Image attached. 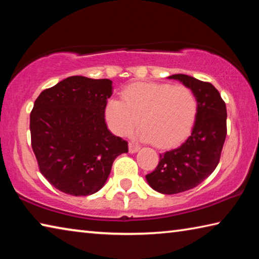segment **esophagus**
I'll return each mask as SVG.
<instances>
[{"label": "esophagus", "mask_w": 259, "mask_h": 259, "mask_svg": "<svg viewBox=\"0 0 259 259\" xmlns=\"http://www.w3.org/2000/svg\"><path fill=\"white\" fill-rule=\"evenodd\" d=\"M140 150V147L138 145H136L134 143H129V152L130 153H136Z\"/></svg>", "instance_id": "obj_1"}]
</instances>
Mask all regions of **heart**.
<instances>
[{
	"instance_id": "1",
	"label": "heart",
	"mask_w": 259,
	"mask_h": 259,
	"mask_svg": "<svg viewBox=\"0 0 259 259\" xmlns=\"http://www.w3.org/2000/svg\"><path fill=\"white\" fill-rule=\"evenodd\" d=\"M121 98L108 99L105 105V117L117 136H130L140 122V139L171 147L185 139L195 123L198 100L186 85L134 83Z\"/></svg>"
}]
</instances>
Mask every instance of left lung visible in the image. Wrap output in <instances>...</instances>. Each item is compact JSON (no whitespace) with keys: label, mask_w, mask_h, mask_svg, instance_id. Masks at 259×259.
<instances>
[{"label":"left lung","mask_w":259,"mask_h":259,"mask_svg":"<svg viewBox=\"0 0 259 259\" xmlns=\"http://www.w3.org/2000/svg\"><path fill=\"white\" fill-rule=\"evenodd\" d=\"M168 78L182 82L194 93L198 114L190 137L179 147L160 154L159 164L146 175V181L162 194H177L196 187L216 169L226 138L227 113L211 83L185 74Z\"/></svg>","instance_id":"left-lung-1"}]
</instances>
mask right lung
Instances as JSON below:
<instances>
[{
	"label": "right lung",
	"instance_id": "add662e5",
	"mask_svg": "<svg viewBox=\"0 0 259 259\" xmlns=\"http://www.w3.org/2000/svg\"><path fill=\"white\" fill-rule=\"evenodd\" d=\"M112 83L69 76L35 100L29 123L33 152L41 174L66 194L98 192L114 160L128 152V143L114 136L105 122Z\"/></svg>",
	"mask_w": 259,
	"mask_h": 259
}]
</instances>
